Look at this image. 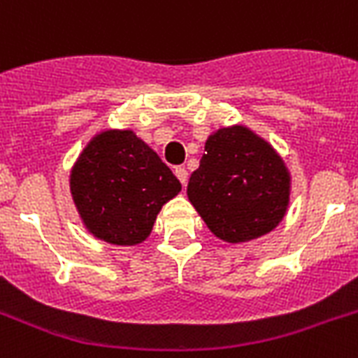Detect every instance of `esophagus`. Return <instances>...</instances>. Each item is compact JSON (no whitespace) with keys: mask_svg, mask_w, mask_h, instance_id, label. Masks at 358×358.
Masks as SVG:
<instances>
[{"mask_svg":"<svg viewBox=\"0 0 358 358\" xmlns=\"http://www.w3.org/2000/svg\"><path fill=\"white\" fill-rule=\"evenodd\" d=\"M174 174H176V178L182 182V185L187 184V171H185V167H176L174 169Z\"/></svg>","mask_w":358,"mask_h":358,"instance_id":"1","label":"esophagus"}]
</instances>
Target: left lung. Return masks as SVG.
I'll use <instances>...</instances> for the list:
<instances>
[{"mask_svg": "<svg viewBox=\"0 0 358 358\" xmlns=\"http://www.w3.org/2000/svg\"><path fill=\"white\" fill-rule=\"evenodd\" d=\"M187 195L213 234L238 243L267 234L280 223L289 176L271 146L249 129L223 128L206 141Z\"/></svg>", "mask_w": 358, "mask_h": 358, "instance_id": "obj_1", "label": "left lung"}]
</instances>
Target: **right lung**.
<instances>
[{
  "label": "right lung",
  "instance_id": "1",
  "mask_svg": "<svg viewBox=\"0 0 358 358\" xmlns=\"http://www.w3.org/2000/svg\"><path fill=\"white\" fill-rule=\"evenodd\" d=\"M70 189L87 229L115 245L141 243L178 195L173 171L134 131H103L76 163Z\"/></svg>",
  "mask_w": 358,
  "mask_h": 358
}]
</instances>
